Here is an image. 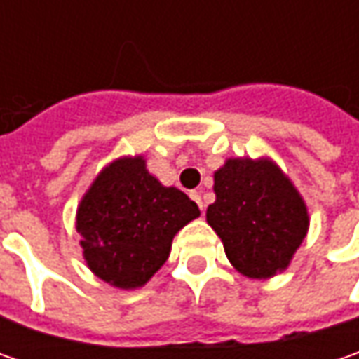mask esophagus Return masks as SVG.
<instances>
[{
	"label": "esophagus",
	"instance_id": "34e87169",
	"mask_svg": "<svg viewBox=\"0 0 359 359\" xmlns=\"http://www.w3.org/2000/svg\"><path fill=\"white\" fill-rule=\"evenodd\" d=\"M189 196H191V200L196 201V203H198V205H200V210H201V212H203V208H205V205H203V201H201V194H200V191H191V194H189Z\"/></svg>",
	"mask_w": 359,
	"mask_h": 359
}]
</instances>
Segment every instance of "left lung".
I'll return each instance as SVG.
<instances>
[{
    "instance_id": "1",
    "label": "left lung",
    "mask_w": 359,
    "mask_h": 359,
    "mask_svg": "<svg viewBox=\"0 0 359 359\" xmlns=\"http://www.w3.org/2000/svg\"><path fill=\"white\" fill-rule=\"evenodd\" d=\"M205 219L240 273L268 280L290 266L310 228L308 208L271 159H228L214 173Z\"/></svg>"
}]
</instances>
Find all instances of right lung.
<instances>
[{
  "mask_svg": "<svg viewBox=\"0 0 359 359\" xmlns=\"http://www.w3.org/2000/svg\"><path fill=\"white\" fill-rule=\"evenodd\" d=\"M198 215L196 201L161 186L135 156L111 161L93 180L76 228L88 268L114 287L135 290L165 264L173 236Z\"/></svg>",
  "mask_w": 359,
  "mask_h": 359,
  "instance_id": "right-lung-1",
  "label": "right lung"
}]
</instances>
